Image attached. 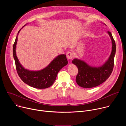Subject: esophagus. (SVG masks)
<instances>
[{"label": "esophagus", "instance_id": "34e87169", "mask_svg": "<svg viewBox=\"0 0 126 126\" xmlns=\"http://www.w3.org/2000/svg\"><path fill=\"white\" fill-rule=\"evenodd\" d=\"M66 56L68 59H71L73 57V53L72 52H68L66 54Z\"/></svg>", "mask_w": 126, "mask_h": 126}]
</instances>
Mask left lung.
<instances>
[{
  "mask_svg": "<svg viewBox=\"0 0 126 126\" xmlns=\"http://www.w3.org/2000/svg\"><path fill=\"white\" fill-rule=\"evenodd\" d=\"M112 43L111 55L102 66L94 67L89 66L84 61L74 59L72 61L78 69L76 78L77 84L83 88H90L96 87L104 82L111 75L114 68V57L116 53V43L110 31L108 32Z\"/></svg>",
  "mask_w": 126,
  "mask_h": 126,
  "instance_id": "obj_1",
  "label": "left lung"
}]
</instances>
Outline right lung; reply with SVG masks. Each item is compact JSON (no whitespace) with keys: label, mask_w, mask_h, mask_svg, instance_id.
<instances>
[{"label":"right lung","mask_w":126,"mask_h":126,"mask_svg":"<svg viewBox=\"0 0 126 126\" xmlns=\"http://www.w3.org/2000/svg\"><path fill=\"white\" fill-rule=\"evenodd\" d=\"M20 30L18 32V34ZM17 41V36L13 46V55L17 72L20 79L29 86L37 89H45L52 86L56 80L58 72L68 64L66 55H58L48 66L41 70L30 71L22 67L17 57L16 54Z\"/></svg>","instance_id":"right-lung-1"}]
</instances>
